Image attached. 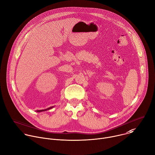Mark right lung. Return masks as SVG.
I'll return each mask as SVG.
<instances>
[{
  "label": "right lung",
  "mask_w": 155,
  "mask_h": 155,
  "mask_svg": "<svg viewBox=\"0 0 155 155\" xmlns=\"http://www.w3.org/2000/svg\"><path fill=\"white\" fill-rule=\"evenodd\" d=\"M53 107H49V108H47V109H45V110H37L36 111V112H42V111H47V110H50V109H51V108H53Z\"/></svg>",
  "instance_id": "1"
}]
</instances>
